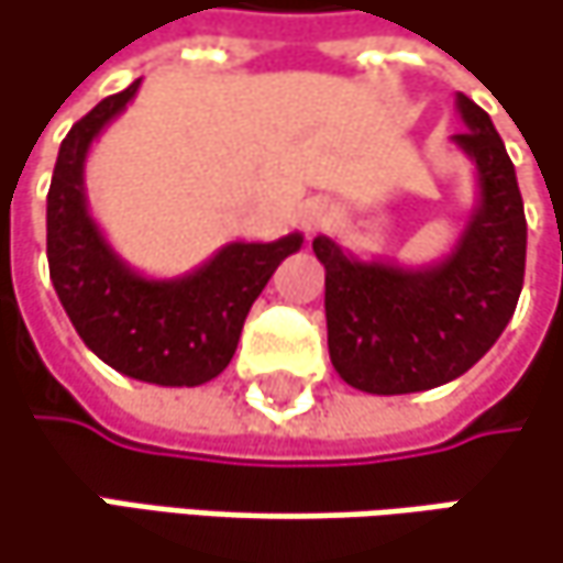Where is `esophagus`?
Returning <instances> with one entry per match:
<instances>
[{"instance_id": "esophagus-1", "label": "esophagus", "mask_w": 563, "mask_h": 563, "mask_svg": "<svg viewBox=\"0 0 563 563\" xmlns=\"http://www.w3.org/2000/svg\"><path fill=\"white\" fill-rule=\"evenodd\" d=\"M299 222H302V229L309 231V234H316V231L329 229L334 222V206L329 199H309L302 209H299Z\"/></svg>"}]
</instances>
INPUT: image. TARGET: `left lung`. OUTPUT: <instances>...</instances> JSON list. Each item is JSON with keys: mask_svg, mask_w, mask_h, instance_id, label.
<instances>
[{"mask_svg": "<svg viewBox=\"0 0 563 563\" xmlns=\"http://www.w3.org/2000/svg\"><path fill=\"white\" fill-rule=\"evenodd\" d=\"M477 202L448 257L426 267L361 261L312 241L325 267L329 354L344 384L374 396L422 393L467 374L509 325L526 277V209L516 167L484 109L457 92Z\"/></svg>", "mask_w": 563, "mask_h": 563, "instance_id": "1", "label": "left lung"}]
</instances>
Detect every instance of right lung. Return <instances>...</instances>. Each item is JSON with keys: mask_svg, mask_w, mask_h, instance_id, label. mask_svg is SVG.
Instances as JSON below:
<instances>
[{"mask_svg": "<svg viewBox=\"0 0 563 563\" xmlns=\"http://www.w3.org/2000/svg\"><path fill=\"white\" fill-rule=\"evenodd\" d=\"M141 79L102 99L60 144L47 192V264L60 306L82 344L112 371L157 386H199L234 357L244 319L302 234L231 241L202 267L157 280L106 241L86 202L92 141L125 112Z\"/></svg>", "mask_w": 563, "mask_h": 563, "instance_id": "1", "label": "right lung"}]
</instances>
